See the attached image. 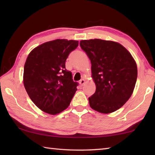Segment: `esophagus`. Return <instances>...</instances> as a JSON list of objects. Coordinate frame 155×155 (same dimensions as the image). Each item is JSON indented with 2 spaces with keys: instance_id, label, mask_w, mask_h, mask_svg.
I'll list each match as a JSON object with an SVG mask.
<instances>
[{
  "instance_id": "34e87169",
  "label": "esophagus",
  "mask_w": 155,
  "mask_h": 155,
  "mask_svg": "<svg viewBox=\"0 0 155 155\" xmlns=\"http://www.w3.org/2000/svg\"><path fill=\"white\" fill-rule=\"evenodd\" d=\"M79 83H80V84L81 85V86H83V85H84V83H85V81H84V79H82V80L80 81Z\"/></svg>"
}]
</instances>
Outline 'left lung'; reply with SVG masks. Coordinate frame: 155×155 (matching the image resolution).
Returning a JSON list of instances; mask_svg holds the SVG:
<instances>
[{
  "mask_svg": "<svg viewBox=\"0 0 155 155\" xmlns=\"http://www.w3.org/2000/svg\"><path fill=\"white\" fill-rule=\"evenodd\" d=\"M91 62L96 91L88 98L93 109L110 113L123 107L133 94L137 67L132 55L118 42L101 39L80 42Z\"/></svg>",
  "mask_w": 155,
  "mask_h": 155,
  "instance_id": "left-lung-1",
  "label": "left lung"
}]
</instances>
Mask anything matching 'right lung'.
<instances>
[{"instance_id":"obj_1","label":"right lung","mask_w":155,"mask_h":155,"mask_svg":"<svg viewBox=\"0 0 155 155\" xmlns=\"http://www.w3.org/2000/svg\"><path fill=\"white\" fill-rule=\"evenodd\" d=\"M78 41L57 39L41 45L28 54L25 64L23 82L36 106L56 114L66 109L77 91V82L65 68L69 54Z\"/></svg>"}]
</instances>
